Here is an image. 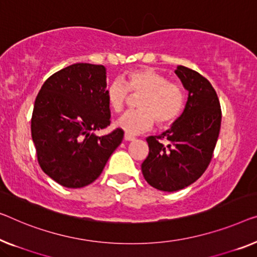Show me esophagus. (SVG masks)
<instances>
[{
    "label": "esophagus",
    "instance_id": "obj_1",
    "mask_svg": "<svg viewBox=\"0 0 257 257\" xmlns=\"http://www.w3.org/2000/svg\"><path fill=\"white\" fill-rule=\"evenodd\" d=\"M134 140H135V137L129 135V134H125L124 135V141H134Z\"/></svg>",
    "mask_w": 257,
    "mask_h": 257
}]
</instances>
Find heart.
I'll list each match as a JSON object with an SVG mask.
<instances>
[{
    "mask_svg": "<svg viewBox=\"0 0 257 257\" xmlns=\"http://www.w3.org/2000/svg\"><path fill=\"white\" fill-rule=\"evenodd\" d=\"M124 83L113 80L106 89L107 104L114 112L120 113L127 105L129 92L141 94L137 101L140 109L124 113L116 121V125L129 135L147 132L153 123L167 127L181 115L185 108L186 94L177 83L168 82L166 76L150 68L129 71Z\"/></svg>",
    "mask_w": 257,
    "mask_h": 257,
    "instance_id": "heart-1",
    "label": "heart"
}]
</instances>
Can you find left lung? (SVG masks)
Listing matches in <instances>:
<instances>
[{
    "label": "left lung",
    "mask_w": 257,
    "mask_h": 257,
    "mask_svg": "<svg viewBox=\"0 0 257 257\" xmlns=\"http://www.w3.org/2000/svg\"><path fill=\"white\" fill-rule=\"evenodd\" d=\"M175 74L188 91L185 110L165 133L148 137L149 155L142 164L149 185L168 193L186 188L204 173L221 123L219 99L209 80L183 66ZM164 139L167 146L160 142Z\"/></svg>",
    "instance_id": "1"
}]
</instances>
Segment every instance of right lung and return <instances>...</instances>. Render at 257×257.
<instances>
[{
    "instance_id": "right-lung-1",
    "label": "right lung",
    "mask_w": 257,
    "mask_h": 257,
    "mask_svg": "<svg viewBox=\"0 0 257 257\" xmlns=\"http://www.w3.org/2000/svg\"><path fill=\"white\" fill-rule=\"evenodd\" d=\"M106 68L75 63L46 79L34 101L31 134L39 165L67 188L98 179L123 139V130L97 136L110 123Z\"/></svg>"
}]
</instances>
